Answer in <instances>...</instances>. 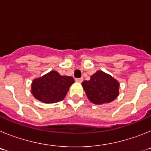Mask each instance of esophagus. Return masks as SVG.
<instances>
[{"label":"esophagus","mask_w":151,"mask_h":151,"mask_svg":"<svg viewBox=\"0 0 151 151\" xmlns=\"http://www.w3.org/2000/svg\"><path fill=\"white\" fill-rule=\"evenodd\" d=\"M76 81L77 82H79V83H81V82H82V81H83V78H76Z\"/></svg>","instance_id":"esophagus-1"}]
</instances>
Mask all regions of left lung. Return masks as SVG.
I'll use <instances>...</instances> for the list:
<instances>
[{"instance_id": "1", "label": "left lung", "mask_w": 151, "mask_h": 151, "mask_svg": "<svg viewBox=\"0 0 151 151\" xmlns=\"http://www.w3.org/2000/svg\"><path fill=\"white\" fill-rule=\"evenodd\" d=\"M82 85L89 101L94 104L112 102L119 95L118 81L101 70L92 75L89 81H84Z\"/></svg>"}]
</instances>
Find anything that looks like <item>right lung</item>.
Here are the masks:
<instances>
[{
	"instance_id": "add662e5",
	"label": "right lung",
	"mask_w": 151,
	"mask_h": 151,
	"mask_svg": "<svg viewBox=\"0 0 151 151\" xmlns=\"http://www.w3.org/2000/svg\"><path fill=\"white\" fill-rule=\"evenodd\" d=\"M73 83V77L60 76L57 71L52 70L33 80L31 91L38 101L45 104H54L64 99Z\"/></svg>"
}]
</instances>
